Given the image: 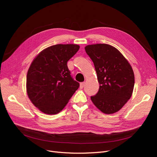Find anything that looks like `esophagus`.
Instances as JSON below:
<instances>
[{"label": "esophagus", "mask_w": 157, "mask_h": 157, "mask_svg": "<svg viewBox=\"0 0 157 157\" xmlns=\"http://www.w3.org/2000/svg\"><path fill=\"white\" fill-rule=\"evenodd\" d=\"M85 82H82V83H80V86H79L80 88H83L84 87V86H85Z\"/></svg>", "instance_id": "34e87169"}]
</instances>
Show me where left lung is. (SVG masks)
Masks as SVG:
<instances>
[{"mask_svg":"<svg viewBox=\"0 0 157 157\" xmlns=\"http://www.w3.org/2000/svg\"><path fill=\"white\" fill-rule=\"evenodd\" d=\"M85 49L94 62L100 84L97 94L91 97L92 102L105 114L118 111L133 92L132 68L118 49L109 44H91Z\"/></svg>","mask_w":157,"mask_h":157,"instance_id":"8db88e82","label":"left lung"}]
</instances>
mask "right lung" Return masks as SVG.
I'll return each instance as SVG.
<instances>
[{
	"label": "right lung",
	"mask_w": 157,
	"mask_h": 157,
	"mask_svg": "<svg viewBox=\"0 0 157 157\" xmlns=\"http://www.w3.org/2000/svg\"><path fill=\"white\" fill-rule=\"evenodd\" d=\"M77 44H56L41 52L32 62L27 75L30 100L48 114L60 112L79 83L71 76L67 62L79 50Z\"/></svg>",
	"instance_id": "obj_1"
}]
</instances>
